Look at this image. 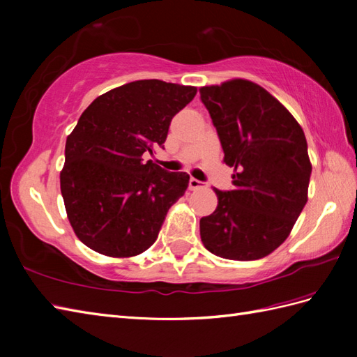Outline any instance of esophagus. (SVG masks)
Masks as SVG:
<instances>
[{
  "label": "esophagus",
  "instance_id": "34e87169",
  "mask_svg": "<svg viewBox=\"0 0 357 357\" xmlns=\"http://www.w3.org/2000/svg\"><path fill=\"white\" fill-rule=\"evenodd\" d=\"M201 187H204V183H201V181L195 178H190V181H188V188H190V190H198Z\"/></svg>",
  "mask_w": 357,
  "mask_h": 357
}]
</instances>
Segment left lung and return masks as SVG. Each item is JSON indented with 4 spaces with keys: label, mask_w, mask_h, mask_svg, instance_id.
Instances as JSON below:
<instances>
[{
    "label": "left lung",
    "mask_w": 357,
    "mask_h": 357,
    "mask_svg": "<svg viewBox=\"0 0 357 357\" xmlns=\"http://www.w3.org/2000/svg\"><path fill=\"white\" fill-rule=\"evenodd\" d=\"M234 167L233 190H216L218 207L199 221L208 252L233 261L270 255L290 234L307 204L312 174L298 121L267 90L247 79L199 89Z\"/></svg>",
    "instance_id": "8db88e82"
}]
</instances>
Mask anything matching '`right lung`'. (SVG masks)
<instances>
[{"instance_id":"add662e5","label":"right lung","mask_w":357,"mask_h":357,"mask_svg":"<svg viewBox=\"0 0 357 357\" xmlns=\"http://www.w3.org/2000/svg\"><path fill=\"white\" fill-rule=\"evenodd\" d=\"M195 95L192 86L141 79L112 89L82 112L59 174L67 218L82 244L130 257L156 241L190 176L146 156L164 147L172 118Z\"/></svg>"}]
</instances>
